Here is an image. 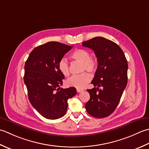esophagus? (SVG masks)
<instances>
[{
  "instance_id": "obj_1",
  "label": "esophagus",
  "mask_w": 149,
  "mask_h": 149,
  "mask_svg": "<svg viewBox=\"0 0 149 149\" xmlns=\"http://www.w3.org/2000/svg\"><path fill=\"white\" fill-rule=\"evenodd\" d=\"M83 89H77V91L78 93H80V92H82L83 91Z\"/></svg>"
}]
</instances>
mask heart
Returning a JSON list of instances; mask_svg holds the SVG:
<instances>
[{"label":"heart","instance_id":"1","mask_svg":"<svg viewBox=\"0 0 149 149\" xmlns=\"http://www.w3.org/2000/svg\"><path fill=\"white\" fill-rule=\"evenodd\" d=\"M71 58L81 63V71H87L94 72L98 68V60L95 57L90 56L89 51L84 49H77L74 50L71 54ZM58 68L59 71L63 76H69L70 74V69L68 61L65 58L59 60L58 63ZM91 80V75L87 72L78 75H73L66 80L67 86L74 87L78 89H82Z\"/></svg>","mask_w":149,"mask_h":149}]
</instances>
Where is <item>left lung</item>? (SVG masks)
Instances as JSON below:
<instances>
[{
  "instance_id": "obj_1",
  "label": "left lung",
  "mask_w": 149,
  "mask_h": 149,
  "mask_svg": "<svg viewBox=\"0 0 149 149\" xmlns=\"http://www.w3.org/2000/svg\"><path fill=\"white\" fill-rule=\"evenodd\" d=\"M82 45L93 49L98 60V68L91 81L95 87L87 90L90 99L85 107L91 116L107 117L116 109L127 86V59L119 45L101 36L85 41Z\"/></svg>"
}]
</instances>
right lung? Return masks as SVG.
Wrapping results in <instances>:
<instances>
[{
	"label": "right lung",
	"instance_id": "right-lung-1",
	"mask_svg": "<svg viewBox=\"0 0 149 149\" xmlns=\"http://www.w3.org/2000/svg\"><path fill=\"white\" fill-rule=\"evenodd\" d=\"M72 46L49 42L33 49L24 66V81L29 102L42 116L49 120L62 117L68 109V100L77 94L74 87L60 88L63 76L58 63Z\"/></svg>",
	"mask_w": 149,
	"mask_h": 149
}]
</instances>
